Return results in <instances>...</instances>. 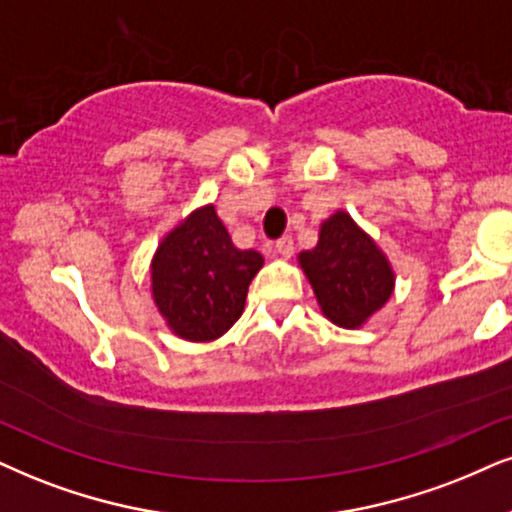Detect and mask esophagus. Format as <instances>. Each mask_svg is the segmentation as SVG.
<instances>
[{"label":"esophagus","mask_w":512,"mask_h":512,"mask_svg":"<svg viewBox=\"0 0 512 512\" xmlns=\"http://www.w3.org/2000/svg\"><path fill=\"white\" fill-rule=\"evenodd\" d=\"M293 250H295V245H293V238H290V236H283V238H278V241H276V252L281 257H293Z\"/></svg>","instance_id":"34e87169"}]
</instances>
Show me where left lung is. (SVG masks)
Listing matches in <instances>:
<instances>
[{
	"label": "left lung",
	"mask_w": 512,
	"mask_h": 512,
	"mask_svg": "<svg viewBox=\"0 0 512 512\" xmlns=\"http://www.w3.org/2000/svg\"><path fill=\"white\" fill-rule=\"evenodd\" d=\"M323 316L340 328H361L385 307L394 271L371 236L338 210L321 224L319 243L297 257Z\"/></svg>",
	"instance_id": "left-lung-1"
}]
</instances>
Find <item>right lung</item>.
<instances>
[{"label":"right lung","instance_id":"add662e5","mask_svg":"<svg viewBox=\"0 0 512 512\" xmlns=\"http://www.w3.org/2000/svg\"><path fill=\"white\" fill-rule=\"evenodd\" d=\"M262 264L260 252L231 243L215 205H205L174 226L155 250L153 302L179 338L217 340L241 319L248 286Z\"/></svg>","mask_w":512,"mask_h":512}]
</instances>
